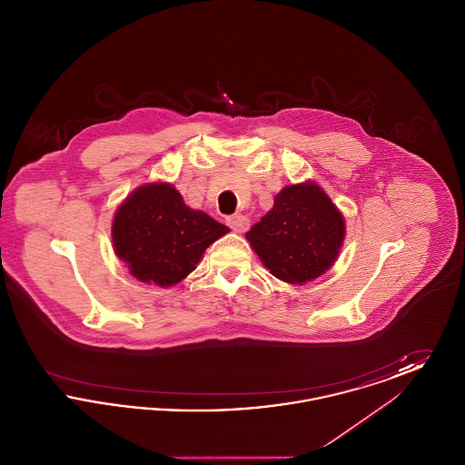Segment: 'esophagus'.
Instances as JSON below:
<instances>
[{"label":"esophagus","mask_w":465,"mask_h":465,"mask_svg":"<svg viewBox=\"0 0 465 465\" xmlns=\"http://www.w3.org/2000/svg\"><path fill=\"white\" fill-rule=\"evenodd\" d=\"M226 223H228V226H230L233 232H237V233H242V232H245V230L249 228V220H247L245 216H242V214L228 216Z\"/></svg>","instance_id":"obj_1"}]
</instances>
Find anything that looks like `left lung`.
I'll return each instance as SVG.
<instances>
[{"label":"left lung","instance_id":"left-lung-1","mask_svg":"<svg viewBox=\"0 0 465 465\" xmlns=\"http://www.w3.org/2000/svg\"><path fill=\"white\" fill-rule=\"evenodd\" d=\"M245 239L272 275L289 284H305L336 262L345 220L317 183L305 181L282 188Z\"/></svg>","mask_w":465,"mask_h":465}]
</instances>
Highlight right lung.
<instances>
[{"label":"right lung","instance_id":"add662e5","mask_svg":"<svg viewBox=\"0 0 465 465\" xmlns=\"http://www.w3.org/2000/svg\"><path fill=\"white\" fill-rule=\"evenodd\" d=\"M230 228L190 209L169 183H148L118 207L111 239L116 256L144 284L169 288L192 273L203 251Z\"/></svg>","mask_w":465,"mask_h":465}]
</instances>
